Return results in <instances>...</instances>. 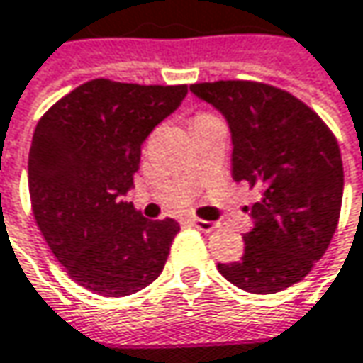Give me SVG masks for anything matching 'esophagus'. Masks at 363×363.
<instances>
[{"label": "esophagus", "instance_id": "obj_1", "mask_svg": "<svg viewBox=\"0 0 363 363\" xmlns=\"http://www.w3.org/2000/svg\"><path fill=\"white\" fill-rule=\"evenodd\" d=\"M191 224L195 225L197 230H201V232H213L218 224H213V222H207V220H197V218H193L191 220Z\"/></svg>", "mask_w": 363, "mask_h": 363}]
</instances>
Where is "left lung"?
Segmentation results:
<instances>
[{"label":"left lung","mask_w":363,"mask_h":363,"mask_svg":"<svg viewBox=\"0 0 363 363\" xmlns=\"http://www.w3.org/2000/svg\"><path fill=\"white\" fill-rule=\"evenodd\" d=\"M191 92L224 115L232 135V177L263 191L236 263L220 273L250 294H275L304 279L329 248L343 199L335 135L286 90L245 79L193 84Z\"/></svg>","instance_id":"left-lung-1"}]
</instances>
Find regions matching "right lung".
Instances as JSON below:
<instances>
[{
	"instance_id": "add662e5",
	"label": "right lung",
	"mask_w": 363,
	"mask_h": 363,
	"mask_svg": "<svg viewBox=\"0 0 363 363\" xmlns=\"http://www.w3.org/2000/svg\"><path fill=\"white\" fill-rule=\"evenodd\" d=\"M186 92L92 79L38 121L28 154L34 220L82 288L118 298L162 273L181 225L147 220L123 197L133 189L143 141Z\"/></svg>"
}]
</instances>
